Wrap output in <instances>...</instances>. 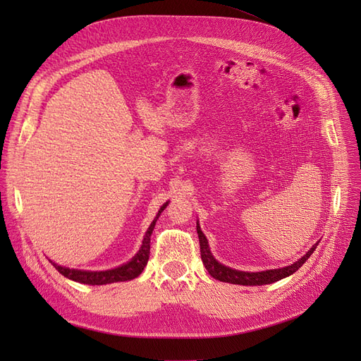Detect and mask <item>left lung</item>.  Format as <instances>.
<instances>
[{"instance_id":"1","label":"left lung","mask_w":361,"mask_h":361,"mask_svg":"<svg viewBox=\"0 0 361 361\" xmlns=\"http://www.w3.org/2000/svg\"><path fill=\"white\" fill-rule=\"evenodd\" d=\"M197 233H199V241H200V255H202V262L207 272L215 279L220 281L226 283H232V285H243V286H260V285H269V283L279 281L281 279H285L290 274H293L295 271H298L302 264H305L313 251L316 250V245L312 247L300 260L295 262V264L285 267V268H279V269H268V271H262V272H245V271H236L228 267L221 265L220 262H216L214 256L209 251V245H207V239L200 231V226L197 224Z\"/></svg>"}]
</instances>
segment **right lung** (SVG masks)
<instances>
[{
  "label": "right lung",
  "instance_id": "obj_1",
  "mask_svg": "<svg viewBox=\"0 0 361 361\" xmlns=\"http://www.w3.org/2000/svg\"><path fill=\"white\" fill-rule=\"evenodd\" d=\"M167 206V203L164 204L157 218L154 221H152L150 227L147 228V232L145 235L143 239V245L138 250V253L134 256V259L128 262V264L110 269V271H81V269H69V268H63L57 264H51L56 267V269L60 272L61 276L68 277L73 281H78V283H84V285H108V283H117V281H126V280H133L135 277H138L141 272H143L145 267L147 265V260H149V255H150V236L152 232H154V227L155 223L158 220L159 214L164 211V207Z\"/></svg>",
  "mask_w": 361,
  "mask_h": 361
}]
</instances>
